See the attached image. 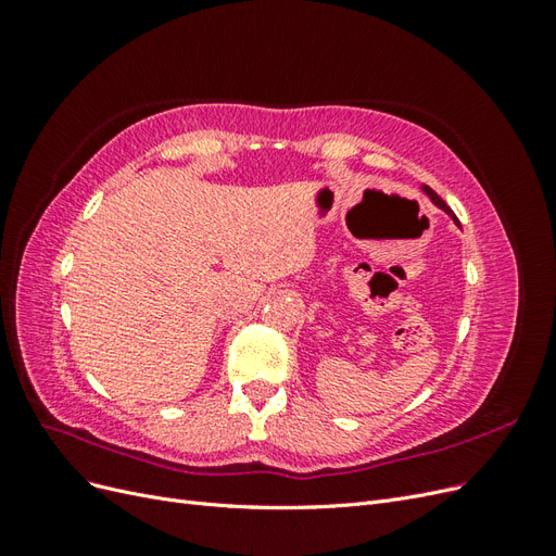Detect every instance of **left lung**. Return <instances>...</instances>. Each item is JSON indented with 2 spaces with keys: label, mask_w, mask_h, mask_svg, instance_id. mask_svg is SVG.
I'll return each mask as SVG.
<instances>
[{
  "label": "left lung",
  "mask_w": 556,
  "mask_h": 556,
  "mask_svg": "<svg viewBox=\"0 0 556 556\" xmlns=\"http://www.w3.org/2000/svg\"><path fill=\"white\" fill-rule=\"evenodd\" d=\"M422 190L427 192V197H429V199L433 201V204H435V206H439L441 211H445V213H447V215L452 217V220H454V225H459V220H457V215H454V213H452V208H450V206L445 204V201H443V199H441L439 194H435V192H433L431 188H427V185H422Z\"/></svg>",
  "instance_id": "8db88e82"
}]
</instances>
